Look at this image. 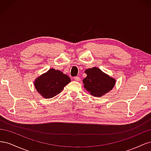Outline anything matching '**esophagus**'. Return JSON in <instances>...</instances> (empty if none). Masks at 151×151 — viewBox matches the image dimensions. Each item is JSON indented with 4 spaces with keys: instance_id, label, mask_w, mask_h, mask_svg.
Masks as SVG:
<instances>
[{
    "instance_id": "esophagus-1",
    "label": "esophagus",
    "mask_w": 151,
    "mask_h": 151,
    "mask_svg": "<svg viewBox=\"0 0 151 151\" xmlns=\"http://www.w3.org/2000/svg\"><path fill=\"white\" fill-rule=\"evenodd\" d=\"M74 79H75V81H81V78H80V77H79V76H76V77H74Z\"/></svg>"
}]
</instances>
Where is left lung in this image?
I'll use <instances>...</instances> for the list:
<instances>
[{"mask_svg": "<svg viewBox=\"0 0 151 151\" xmlns=\"http://www.w3.org/2000/svg\"><path fill=\"white\" fill-rule=\"evenodd\" d=\"M87 77L83 79L84 88L95 97H101L110 91L116 83L115 79L97 67L85 70Z\"/></svg>", "mask_w": 151, "mask_h": 151, "instance_id": "1", "label": "left lung"}]
</instances>
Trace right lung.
I'll use <instances>...</instances> for the list:
<instances>
[{
  "instance_id": "add662e5",
  "label": "right lung",
  "mask_w": 151,
  "mask_h": 151,
  "mask_svg": "<svg viewBox=\"0 0 151 151\" xmlns=\"http://www.w3.org/2000/svg\"><path fill=\"white\" fill-rule=\"evenodd\" d=\"M70 77L60 70L50 68L34 82L36 91L45 98H52L60 93L70 83Z\"/></svg>"
}]
</instances>
